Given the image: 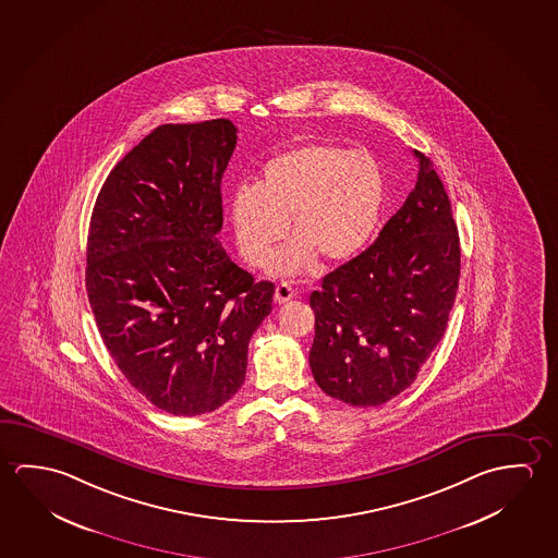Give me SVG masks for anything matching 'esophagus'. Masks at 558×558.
Returning <instances> with one entry per match:
<instances>
[{
  "label": "esophagus",
  "mask_w": 558,
  "mask_h": 558,
  "mask_svg": "<svg viewBox=\"0 0 558 558\" xmlns=\"http://www.w3.org/2000/svg\"><path fill=\"white\" fill-rule=\"evenodd\" d=\"M276 302L286 303L295 298V290L288 282L278 283L275 292Z\"/></svg>",
  "instance_id": "esophagus-1"
}]
</instances>
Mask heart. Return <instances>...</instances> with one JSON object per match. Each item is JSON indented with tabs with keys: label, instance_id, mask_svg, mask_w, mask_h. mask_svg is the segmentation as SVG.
Instances as JSON below:
<instances>
[{
	"label": "heart",
	"instance_id": "b5f03b06",
	"mask_svg": "<svg viewBox=\"0 0 558 558\" xmlns=\"http://www.w3.org/2000/svg\"><path fill=\"white\" fill-rule=\"evenodd\" d=\"M387 201L381 165L362 149L305 142L270 157L256 184H241L229 202L239 251L248 265L266 268L286 238L293 241L276 260L280 276L303 275L317 256L344 263L366 247Z\"/></svg>",
	"mask_w": 558,
	"mask_h": 558
}]
</instances>
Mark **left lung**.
<instances>
[{"label": "left lung", "mask_w": 558, "mask_h": 558, "mask_svg": "<svg viewBox=\"0 0 558 558\" xmlns=\"http://www.w3.org/2000/svg\"><path fill=\"white\" fill-rule=\"evenodd\" d=\"M421 161L418 179L379 238L310 295V366L325 393L379 407L409 389L448 327L461 248L448 192Z\"/></svg>", "instance_id": "left-lung-1"}]
</instances>
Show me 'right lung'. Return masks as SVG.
Wrapping results in <instances>:
<instances>
[{
    "mask_svg": "<svg viewBox=\"0 0 558 558\" xmlns=\"http://www.w3.org/2000/svg\"><path fill=\"white\" fill-rule=\"evenodd\" d=\"M238 144L228 119L163 124L110 171L93 208L85 288L102 342L137 393L174 416L238 393L248 340L275 283L229 258L221 177Z\"/></svg>",
    "mask_w": 558,
    "mask_h": 558,
    "instance_id": "obj_1",
    "label": "right lung"
}]
</instances>
